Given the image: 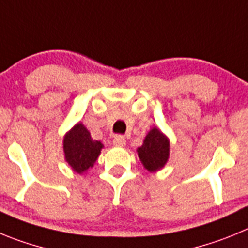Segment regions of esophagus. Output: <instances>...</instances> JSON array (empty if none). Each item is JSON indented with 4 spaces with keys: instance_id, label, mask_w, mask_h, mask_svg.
Returning a JSON list of instances; mask_svg holds the SVG:
<instances>
[{
    "instance_id": "esophagus-1",
    "label": "esophagus",
    "mask_w": 248,
    "mask_h": 248,
    "mask_svg": "<svg viewBox=\"0 0 248 248\" xmlns=\"http://www.w3.org/2000/svg\"><path fill=\"white\" fill-rule=\"evenodd\" d=\"M112 142H113V144H115V146L124 147V144H126V138H124V136H121V135H116L115 137H113Z\"/></svg>"
}]
</instances>
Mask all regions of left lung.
Returning a JSON list of instances; mask_svg holds the SVG:
<instances>
[{
    "instance_id": "8db88e82",
    "label": "left lung",
    "mask_w": 248,
    "mask_h": 248,
    "mask_svg": "<svg viewBox=\"0 0 248 248\" xmlns=\"http://www.w3.org/2000/svg\"><path fill=\"white\" fill-rule=\"evenodd\" d=\"M138 157L144 168L149 171L159 170L169 158V140L160 129L155 127L146 136L143 144L137 149Z\"/></svg>"
}]
</instances>
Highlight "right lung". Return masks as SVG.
I'll return each mask as SVG.
<instances>
[{
	"instance_id": "add662e5",
	"label": "right lung",
	"mask_w": 248,
	"mask_h": 248,
	"mask_svg": "<svg viewBox=\"0 0 248 248\" xmlns=\"http://www.w3.org/2000/svg\"><path fill=\"white\" fill-rule=\"evenodd\" d=\"M65 160L73 170L81 174L88 170L96 162L101 153L102 143L93 140L86 127L79 122L64 137Z\"/></svg>"
}]
</instances>
